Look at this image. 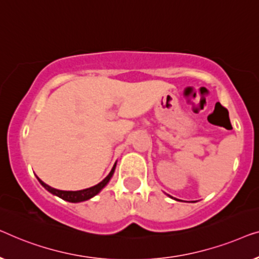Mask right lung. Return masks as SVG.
Here are the masks:
<instances>
[{
    "label": "right lung",
    "instance_id": "add662e5",
    "mask_svg": "<svg viewBox=\"0 0 259 259\" xmlns=\"http://www.w3.org/2000/svg\"><path fill=\"white\" fill-rule=\"evenodd\" d=\"M115 167L116 164L112 167L110 172L107 177L104 178L103 181L100 182V183L94 185L92 188H88V189H83V190H78V191H64V190H58V189H54L52 187H49L48 184H46L45 182H42L41 180L38 178L39 183H41L43 187H45L47 190L49 192H52L53 195L57 196V197H60L62 199H64V201L67 202H71V203H78V202H83V201H88L94 196H96L98 192H100L102 189H103L105 185L108 184V182L110 181V178L112 177V175H114V171H115Z\"/></svg>",
    "mask_w": 259,
    "mask_h": 259
}]
</instances>
